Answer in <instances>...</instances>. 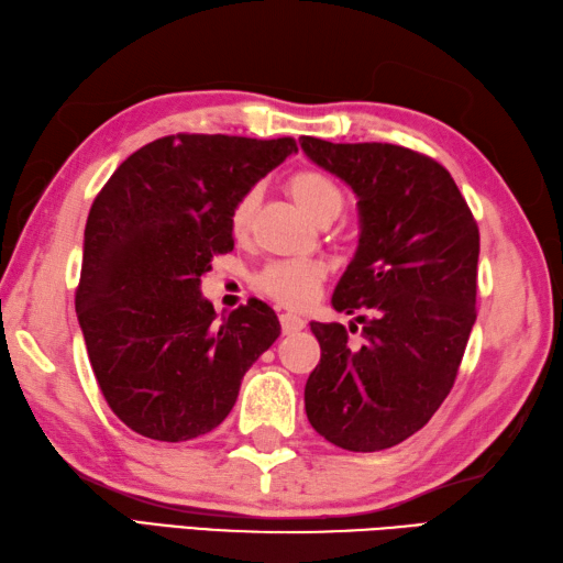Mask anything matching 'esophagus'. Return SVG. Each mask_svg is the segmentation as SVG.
I'll list each match as a JSON object with an SVG mask.
<instances>
[{
    "label": "esophagus",
    "mask_w": 563,
    "mask_h": 563,
    "mask_svg": "<svg viewBox=\"0 0 563 563\" xmlns=\"http://www.w3.org/2000/svg\"><path fill=\"white\" fill-rule=\"evenodd\" d=\"M279 322H282V332H284V334L301 332V330L306 328V320L294 316V313H282V316H279Z\"/></svg>",
    "instance_id": "1"
}]
</instances>
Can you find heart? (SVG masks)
<instances>
[{
  "instance_id": "1",
  "label": "heart",
  "mask_w": 563,
  "mask_h": 563,
  "mask_svg": "<svg viewBox=\"0 0 563 563\" xmlns=\"http://www.w3.org/2000/svg\"><path fill=\"white\" fill-rule=\"evenodd\" d=\"M286 192L291 195L296 207L316 223L334 221L346 205L344 187L330 173L318 168L296 170L286 180ZM257 199V190H247L235 199L229 217V227L235 239H243L253 227ZM322 279L324 269L313 260H274L255 274V286L274 301L289 308H303L316 298Z\"/></svg>"
}]
</instances>
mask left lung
<instances>
[{
    "label": "left lung",
    "instance_id": "1",
    "mask_svg": "<svg viewBox=\"0 0 563 563\" xmlns=\"http://www.w3.org/2000/svg\"><path fill=\"white\" fill-rule=\"evenodd\" d=\"M298 142L358 197V247L332 306L364 322L356 344L340 322H310L320 364L306 415L344 451H385L417 433L455 383L477 320L479 229L439 161L380 142Z\"/></svg>",
    "mask_w": 563,
    "mask_h": 563
}]
</instances>
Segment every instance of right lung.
<instances>
[{"label":"right lung","mask_w":563,"mask_h":563,"mask_svg":"<svg viewBox=\"0 0 563 563\" xmlns=\"http://www.w3.org/2000/svg\"><path fill=\"white\" fill-rule=\"evenodd\" d=\"M294 152L291 136H161L93 199L74 303L98 387L132 431L178 443L217 429L279 336L267 303L217 320L199 284L233 250L235 199Z\"/></svg>","instance_id":"right-lung-1"}]
</instances>
